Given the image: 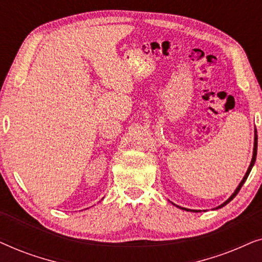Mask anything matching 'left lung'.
<instances>
[{
    "mask_svg": "<svg viewBox=\"0 0 262 262\" xmlns=\"http://www.w3.org/2000/svg\"><path fill=\"white\" fill-rule=\"evenodd\" d=\"M256 152H257V135H256V130H255V135H254V149H253V159H252V162H250V164H249L248 169H247V173H246L245 177H243L242 181L239 182V185L237 186V188H236V189H235V192L232 193V194H231L230 198H229V199L227 200V202H224L223 204H222V205L217 206L216 209H221V207L225 206V205H227L228 203H230L231 200L234 199L236 195H237V193L239 192V189H241V187H242V186H243V184H245V181L247 180V178H248V175H249V173H250V170H252V168H253V166H254V163H255V160H256ZM177 206H178V205H177ZM178 207H180V206H178ZM180 209H182V210H186V211H191V210H188V209H185V207H180ZM193 211H195V210H193Z\"/></svg>",
    "mask_w": 262,
    "mask_h": 262,
    "instance_id": "8db88e82",
    "label": "left lung"
}]
</instances>
